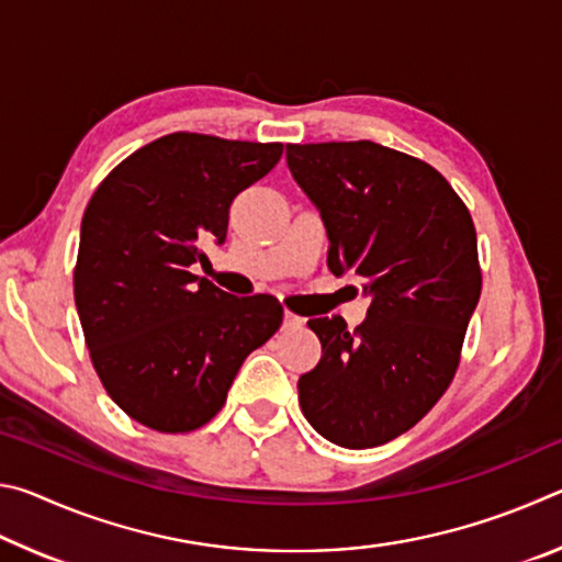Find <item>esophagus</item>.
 Instances as JSON below:
<instances>
[{
	"mask_svg": "<svg viewBox=\"0 0 562 562\" xmlns=\"http://www.w3.org/2000/svg\"><path fill=\"white\" fill-rule=\"evenodd\" d=\"M302 325H304L302 317L292 315V312H284V327H288V329H300Z\"/></svg>",
	"mask_w": 562,
	"mask_h": 562,
	"instance_id": "obj_1",
	"label": "esophagus"
}]
</instances>
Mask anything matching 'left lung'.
Returning a JSON list of instances; mask_svg holds the SVG:
<instances>
[{
	"label": "left lung",
	"instance_id": "obj_1",
	"mask_svg": "<svg viewBox=\"0 0 562 562\" xmlns=\"http://www.w3.org/2000/svg\"><path fill=\"white\" fill-rule=\"evenodd\" d=\"M288 166L317 205L327 265L372 297L349 331L315 317L322 359L300 376V406L327 441L372 449L431 412L459 369L481 297L469 207L439 170L374 140L290 144Z\"/></svg>",
	"mask_w": 562,
	"mask_h": 562
}]
</instances>
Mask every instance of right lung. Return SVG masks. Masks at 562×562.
I'll return each mask as SVG.
<instances>
[{
    "mask_svg": "<svg viewBox=\"0 0 562 562\" xmlns=\"http://www.w3.org/2000/svg\"><path fill=\"white\" fill-rule=\"evenodd\" d=\"M282 144L168 133L93 190L74 300L91 364L133 422L188 434L221 412L245 357L282 325L272 294L233 297L193 274L225 243L235 195L268 176Z\"/></svg>",
    "mask_w": 562,
    "mask_h": 562,
    "instance_id": "right-lung-1",
    "label": "right lung"
}]
</instances>
